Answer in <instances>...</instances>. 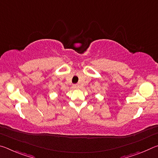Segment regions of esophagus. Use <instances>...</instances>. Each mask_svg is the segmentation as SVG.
<instances>
[{"instance_id":"1","label":"esophagus","mask_w":158,"mask_h":158,"mask_svg":"<svg viewBox=\"0 0 158 158\" xmlns=\"http://www.w3.org/2000/svg\"><path fill=\"white\" fill-rule=\"evenodd\" d=\"M73 88H74V89H79V85H77V84L73 85Z\"/></svg>"}]
</instances>
